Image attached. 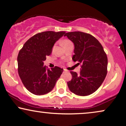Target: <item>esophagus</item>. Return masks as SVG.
Listing matches in <instances>:
<instances>
[{"mask_svg":"<svg viewBox=\"0 0 126 126\" xmlns=\"http://www.w3.org/2000/svg\"><path fill=\"white\" fill-rule=\"evenodd\" d=\"M67 72V70L65 69H63V72Z\"/></svg>","mask_w":126,"mask_h":126,"instance_id":"34e87169","label":"esophagus"}]
</instances>
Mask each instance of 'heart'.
<instances>
[{
  "label": "heart",
  "instance_id": "b5f03b06",
  "mask_svg": "<svg viewBox=\"0 0 126 126\" xmlns=\"http://www.w3.org/2000/svg\"><path fill=\"white\" fill-rule=\"evenodd\" d=\"M69 41H69V40H64L63 42H62V44H63V45L64 44H66V43H67Z\"/></svg>",
  "mask_w": 126,
  "mask_h": 126
}]
</instances>
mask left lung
<instances>
[{
	"label": "left lung",
	"instance_id": "8db88e82",
	"mask_svg": "<svg viewBox=\"0 0 126 126\" xmlns=\"http://www.w3.org/2000/svg\"><path fill=\"white\" fill-rule=\"evenodd\" d=\"M64 36L74 44L73 61L81 63L79 74L70 72L72 79L67 82L68 88L77 95H89L97 91L106 78L108 69L106 54L98 40L89 34L69 32Z\"/></svg>",
	"mask_w": 126,
	"mask_h": 126
}]
</instances>
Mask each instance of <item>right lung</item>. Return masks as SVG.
<instances>
[{"mask_svg":"<svg viewBox=\"0 0 126 126\" xmlns=\"http://www.w3.org/2000/svg\"><path fill=\"white\" fill-rule=\"evenodd\" d=\"M65 32L48 31L31 37L20 49L17 57L18 73L24 86L36 95H43L53 89L63 72L55 66L51 69L44 66L47 56L51 55L55 42Z\"/></svg>","mask_w":126,"mask_h":126,"instance_id":"add662e5","label":"right lung"}]
</instances>
